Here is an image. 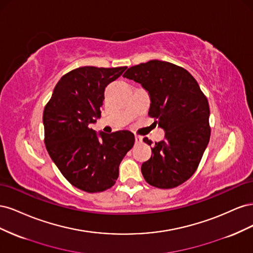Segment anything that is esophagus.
Instances as JSON below:
<instances>
[{
  "mask_svg": "<svg viewBox=\"0 0 253 253\" xmlns=\"http://www.w3.org/2000/svg\"><path fill=\"white\" fill-rule=\"evenodd\" d=\"M142 141V137L140 135H135V142L139 143Z\"/></svg>",
  "mask_w": 253,
  "mask_h": 253,
  "instance_id": "obj_1",
  "label": "esophagus"
}]
</instances>
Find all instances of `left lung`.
I'll list each match as a JSON object with an SVG mask.
<instances>
[{
    "label": "left lung",
    "mask_w": 253,
    "mask_h": 253,
    "mask_svg": "<svg viewBox=\"0 0 253 253\" xmlns=\"http://www.w3.org/2000/svg\"><path fill=\"white\" fill-rule=\"evenodd\" d=\"M124 77L149 91V116L166 131L165 139L155 142L151 158L141 166L145 181L159 189L181 185L197 170L210 139L208 99L187 70L166 61L132 66ZM143 141L153 143L147 137Z\"/></svg>",
    "instance_id": "obj_1"
}]
</instances>
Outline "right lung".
<instances>
[{
  "instance_id": "right-lung-1",
  "label": "right lung",
  "mask_w": 253,
  "mask_h": 253,
  "mask_svg": "<svg viewBox=\"0 0 253 253\" xmlns=\"http://www.w3.org/2000/svg\"><path fill=\"white\" fill-rule=\"evenodd\" d=\"M126 68L83 66L68 72L44 108V142L50 158L68 182L87 193L115 185L121 160L135 142L129 131L101 132L99 138L89 126L101 116L105 87Z\"/></svg>"
}]
</instances>
